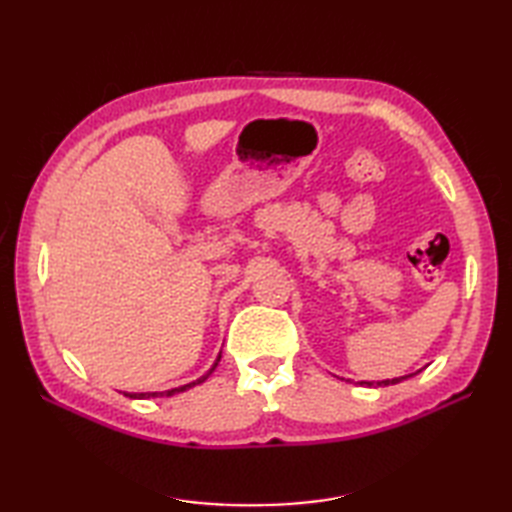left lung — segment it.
I'll return each mask as SVG.
<instances>
[{"mask_svg":"<svg viewBox=\"0 0 512 512\" xmlns=\"http://www.w3.org/2000/svg\"><path fill=\"white\" fill-rule=\"evenodd\" d=\"M409 376H411V374H409ZM409 376H400V378H391V380H380V383H367V380H361V385H367V387H387V385L400 383V380H407Z\"/></svg>","mask_w":512,"mask_h":512,"instance_id":"left-lung-1","label":"left lung"}]
</instances>
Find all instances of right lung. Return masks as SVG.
Masks as SVG:
<instances>
[{"instance_id":"1","label":"right lung","mask_w":512,"mask_h":512,"mask_svg":"<svg viewBox=\"0 0 512 512\" xmlns=\"http://www.w3.org/2000/svg\"><path fill=\"white\" fill-rule=\"evenodd\" d=\"M220 358H222V354L217 356V361L213 363V367L209 369V372H206L202 378H198V380H193V383H189V385H182V387H176V389H167V391H143V394H127L125 391V396H129V398H138V400H143V398H160V396H173V394H180V391H187V389H191V387H195V385H200V383H204L206 378H209L211 374H213V369L217 367V363H220Z\"/></svg>"}]
</instances>
